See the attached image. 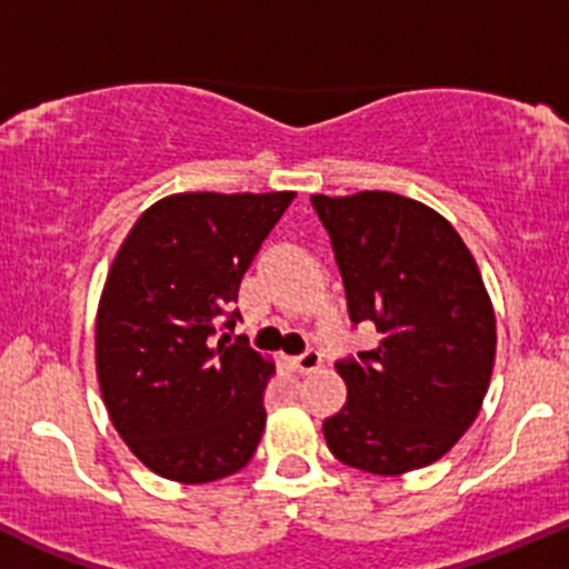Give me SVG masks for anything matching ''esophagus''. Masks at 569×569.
<instances>
[{
  "label": "esophagus",
  "instance_id": "obj_1",
  "mask_svg": "<svg viewBox=\"0 0 569 569\" xmlns=\"http://www.w3.org/2000/svg\"><path fill=\"white\" fill-rule=\"evenodd\" d=\"M292 365H296L298 372L309 375V372H315V370H320V367H323V359H320L318 350H307V353L296 356V359H292Z\"/></svg>",
  "mask_w": 569,
  "mask_h": 569
}]
</instances>
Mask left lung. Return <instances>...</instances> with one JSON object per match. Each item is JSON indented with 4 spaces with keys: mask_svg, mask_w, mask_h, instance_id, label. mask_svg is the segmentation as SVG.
<instances>
[{
    "mask_svg": "<svg viewBox=\"0 0 569 569\" xmlns=\"http://www.w3.org/2000/svg\"><path fill=\"white\" fill-rule=\"evenodd\" d=\"M331 236L353 323L378 348L339 361L348 402L323 421L345 466L397 477L449 452L473 425L496 361V312L452 224L391 191L312 197Z\"/></svg>",
    "mask_w": 569,
    "mask_h": 569,
    "instance_id": "1",
    "label": "left lung"
}]
</instances>
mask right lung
Returning a JSON list of instances; mask_svg holds the SVG:
<instances>
[{
	"instance_id": "right-lung-1",
	"label": "right lung",
	"mask_w": 569,
	"mask_h": 569,
	"mask_svg": "<svg viewBox=\"0 0 569 569\" xmlns=\"http://www.w3.org/2000/svg\"><path fill=\"white\" fill-rule=\"evenodd\" d=\"M292 197H163L117 249L96 315L98 383L114 430L158 477L216 482L260 443L273 361L214 337L236 328L246 268Z\"/></svg>"
}]
</instances>
